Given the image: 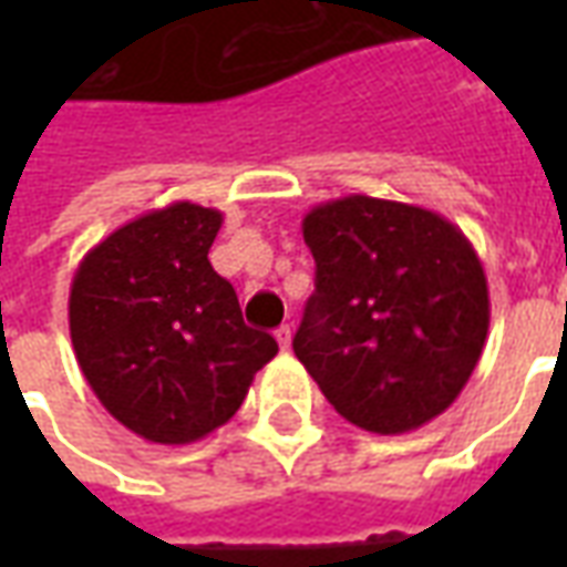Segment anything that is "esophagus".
Returning <instances> with one entry per match:
<instances>
[{
    "mask_svg": "<svg viewBox=\"0 0 567 567\" xmlns=\"http://www.w3.org/2000/svg\"><path fill=\"white\" fill-rule=\"evenodd\" d=\"M291 324H282V328H279V331H276V340H279V346H282V349H291Z\"/></svg>",
    "mask_w": 567,
    "mask_h": 567,
    "instance_id": "obj_1",
    "label": "esophagus"
}]
</instances>
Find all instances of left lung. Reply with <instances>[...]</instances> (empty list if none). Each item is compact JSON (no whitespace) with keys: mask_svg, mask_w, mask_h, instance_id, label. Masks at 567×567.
I'll use <instances>...</instances> for the list:
<instances>
[{"mask_svg":"<svg viewBox=\"0 0 567 567\" xmlns=\"http://www.w3.org/2000/svg\"><path fill=\"white\" fill-rule=\"evenodd\" d=\"M316 295L295 355L370 434L416 431L462 394L488 333V285L471 239L437 212L349 194L303 215Z\"/></svg>","mask_w":567,"mask_h":567,"instance_id":"8db88e82","label":"left lung"}]
</instances>
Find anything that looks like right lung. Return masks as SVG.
Returning a JSON list of instances; mask_svg holds the SVG:
<instances>
[{"instance_id": "add662e5", "label": "right lung", "mask_w": 567, "mask_h": 567, "mask_svg": "<svg viewBox=\"0 0 567 567\" xmlns=\"http://www.w3.org/2000/svg\"><path fill=\"white\" fill-rule=\"evenodd\" d=\"M221 221L187 199L151 209L96 243L72 276L69 337L81 373L151 443L185 446L230 422L279 352L212 270Z\"/></svg>"}]
</instances>
